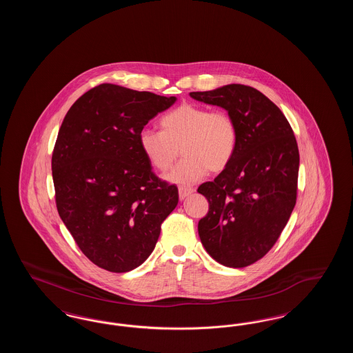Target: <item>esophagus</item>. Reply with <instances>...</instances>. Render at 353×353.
Instances as JSON below:
<instances>
[{"instance_id": "obj_1", "label": "esophagus", "mask_w": 353, "mask_h": 353, "mask_svg": "<svg viewBox=\"0 0 353 353\" xmlns=\"http://www.w3.org/2000/svg\"><path fill=\"white\" fill-rule=\"evenodd\" d=\"M193 192H194L193 189H188V188L181 186V188H179V197H180V200H184L188 196H190Z\"/></svg>"}]
</instances>
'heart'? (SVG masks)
I'll use <instances>...</instances> for the list:
<instances>
[{
    "label": "heart",
    "mask_w": 353,
    "mask_h": 353,
    "mask_svg": "<svg viewBox=\"0 0 353 353\" xmlns=\"http://www.w3.org/2000/svg\"><path fill=\"white\" fill-rule=\"evenodd\" d=\"M161 131L144 128L139 145L152 168L167 172L183 152L184 159L167 180L172 184L190 186L202 180L209 170L228 168L238 147V127L225 111L184 103L160 119Z\"/></svg>",
    "instance_id": "1"
}]
</instances>
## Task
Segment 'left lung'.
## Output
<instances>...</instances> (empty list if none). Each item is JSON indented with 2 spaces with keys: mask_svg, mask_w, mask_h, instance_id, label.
Instances as JSON below:
<instances>
[{
  "mask_svg": "<svg viewBox=\"0 0 353 353\" xmlns=\"http://www.w3.org/2000/svg\"><path fill=\"white\" fill-rule=\"evenodd\" d=\"M189 95L226 110L238 127L232 163L197 189L209 201L199 235L219 263L246 268L274 246L295 206L296 139L282 111L250 85L226 84Z\"/></svg>",
  "mask_w": 353,
  "mask_h": 353,
  "instance_id": "left-lung-1",
  "label": "left lung"
}]
</instances>
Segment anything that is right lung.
<instances>
[{
    "instance_id": "obj_1",
    "label": "right lung",
    "mask_w": 353,
    "mask_h": 353,
    "mask_svg": "<svg viewBox=\"0 0 353 353\" xmlns=\"http://www.w3.org/2000/svg\"><path fill=\"white\" fill-rule=\"evenodd\" d=\"M176 97L118 84L91 88L68 110L51 159L59 217L84 255L111 272L140 266L179 203L139 145V134Z\"/></svg>"
}]
</instances>
